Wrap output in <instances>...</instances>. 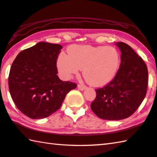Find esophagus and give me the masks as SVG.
Masks as SVG:
<instances>
[{
  "label": "esophagus",
  "mask_w": 157,
  "mask_h": 157,
  "mask_svg": "<svg viewBox=\"0 0 157 157\" xmlns=\"http://www.w3.org/2000/svg\"><path fill=\"white\" fill-rule=\"evenodd\" d=\"M78 87L79 89L81 90H83L86 89V86H84V85H83V84H79L78 85Z\"/></svg>",
  "instance_id": "34e87169"
}]
</instances>
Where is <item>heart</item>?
I'll return each instance as SVG.
<instances>
[{"instance_id": "obj_1", "label": "heart", "mask_w": 157, "mask_h": 157, "mask_svg": "<svg viewBox=\"0 0 157 157\" xmlns=\"http://www.w3.org/2000/svg\"><path fill=\"white\" fill-rule=\"evenodd\" d=\"M119 63L120 57L115 48L75 45L69 49V56L64 53L59 55L57 67L64 79H70L84 68V76L88 83L100 86L115 78Z\"/></svg>"}]
</instances>
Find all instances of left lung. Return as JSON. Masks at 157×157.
Returning a JSON list of instances; mask_svg holds the SVG:
<instances>
[{
    "label": "left lung",
    "instance_id": "obj_1",
    "mask_svg": "<svg viewBox=\"0 0 157 157\" xmlns=\"http://www.w3.org/2000/svg\"><path fill=\"white\" fill-rule=\"evenodd\" d=\"M121 64L115 78L104 87L95 89L91 110L99 118L121 120L135 112L146 95L148 71L146 63L129 45L117 42Z\"/></svg>",
    "mask_w": 157,
    "mask_h": 157
}]
</instances>
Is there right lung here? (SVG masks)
I'll return each mask as SVG.
<instances>
[{
  "label": "right lung",
  "instance_id": "obj_1",
  "mask_svg": "<svg viewBox=\"0 0 157 157\" xmlns=\"http://www.w3.org/2000/svg\"><path fill=\"white\" fill-rule=\"evenodd\" d=\"M62 47L41 42L20 52L11 65L8 84L16 107L31 119H42L60 108L77 84L59 79L57 59Z\"/></svg>",
  "mask_w": 157,
  "mask_h": 157
}]
</instances>
